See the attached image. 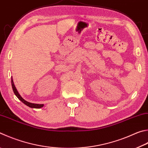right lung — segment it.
<instances>
[{"mask_svg":"<svg viewBox=\"0 0 148 148\" xmlns=\"http://www.w3.org/2000/svg\"><path fill=\"white\" fill-rule=\"evenodd\" d=\"M12 88H13V92L15 95V96H17V97L18 98V100H20L21 101L23 102V103H25L26 106L31 107V108H36V109H39V108H41L44 106L43 104H37V103H29V102L26 101L25 100H24V99L21 97V96L19 95V93L18 92V91L17 90V88H16L15 86L14 85V83H13V79L12 78Z\"/></svg>","mask_w":148,"mask_h":148,"instance_id":"right-lung-1","label":"right lung"}]
</instances>
